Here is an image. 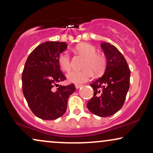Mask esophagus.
Instances as JSON below:
<instances>
[{
	"mask_svg": "<svg viewBox=\"0 0 153 153\" xmlns=\"http://www.w3.org/2000/svg\"><path fill=\"white\" fill-rule=\"evenodd\" d=\"M75 88H76V89H79L80 88V87H82V85H80V84H75Z\"/></svg>",
	"mask_w": 153,
	"mask_h": 153,
	"instance_id": "obj_1",
	"label": "esophagus"
}]
</instances>
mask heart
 <instances>
[{"label": "heart", "mask_w": 153, "mask_h": 153, "mask_svg": "<svg viewBox=\"0 0 153 153\" xmlns=\"http://www.w3.org/2000/svg\"><path fill=\"white\" fill-rule=\"evenodd\" d=\"M75 51L85 56L82 68L80 71H73L67 75L69 82L83 83L88 81L92 76V72L99 75L106 67L107 60L103 54L97 53V49L88 43H80L75 46ZM58 63L61 69L68 72L71 70V59L66 51L61 53L58 57Z\"/></svg>", "instance_id": "b5f03b06"}]
</instances>
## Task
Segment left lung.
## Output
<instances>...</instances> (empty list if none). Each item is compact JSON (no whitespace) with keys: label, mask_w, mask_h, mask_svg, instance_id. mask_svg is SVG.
<instances>
[{"label":"left lung","mask_w":153,"mask_h":153,"mask_svg":"<svg viewBox=\"0 0 153 153\" xmlns=\"http://www.w3.org/2000/svg\"><path fill=\"white\" fill-rule=\"evenodd\" d=\"M101 48L107 59V65L103 75L90 85L94 96L87 107L94 114L107 117L114 114L123 107L129 89L131 71L117 47L102 42Z\"/></svg>","instance_id":"1"}]
</instances>
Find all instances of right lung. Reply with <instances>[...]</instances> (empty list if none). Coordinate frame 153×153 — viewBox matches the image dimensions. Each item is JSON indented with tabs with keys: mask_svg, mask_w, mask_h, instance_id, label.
<instances>
[{
	"mask_svg": "<svg viewBox=\"0 0 153 153\" xmlns=\"http://www.w3.org/2000/svg\"><path fill=\"white\" fill-rule=\"evenodd\" d=\"M65 42H46L36 47L27 59L22 75V92L34 114L43 120H54L66 111L74 84L59 85L66 78L58 57L66 49Z\"/></svg>",
	"mask_w": 153,
	"mask_h": 153,
	"instance_id": "1",
	"label": "right lung"
}]
</instances>
